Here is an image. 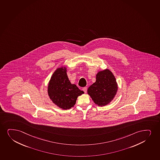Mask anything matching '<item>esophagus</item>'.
Instances as JSON below:
<instances>
[{
  "label": "esophagus",
  "instance_id": "obj_1",
  "mask_svg": "<svg viewBox=\"0 0 160 160\" xmlns=\"http://www.w3.org/2000/svg\"><path fill=\"white\" fill-rule=\"evenodd\" d=\"M87 87H83V88H82V91H83L85 93L87 92Z\"/></svg>",
  "mask_w": 160,
  "mask_h": 160
}]
</instances>
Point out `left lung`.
I'll list each match as a JSON object with an SVG mask.
<instances>
[{
  "instance_id": "8db88e82",
  "label": "left lung",
  "mask_w": 160,
  "mask_h": 160,
  "mask_svg": "<svg viewBox=\"0 0 160 160\" xmlns=\"http://www.w3.org/2000/svg\"><path fill=\"white\" fill-rule=\"evenodd\" d=\"M118 89L114 75L111 71L106 69L97 73L96 81L89 87L87 93L96 105L105 106L114 99Z\"/></svg>"
}]
</instances>
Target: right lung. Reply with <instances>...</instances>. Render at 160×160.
I'll return each instance as SVG.
<instances>
[{
	"mask_svg": "<svg viewBox=\"0 0 160 160\" xmlns=\"http://www.w3.org/2000/svg\"><path fill=\"white\" fill-rule=\"evenodd\" d=\"M66 67L55 70L48 86V94L52 102L62 109L71 108L75 105L78 97L83 94L82 91L72 84L67 77Z\"/></svg>",
	"mask_w": 160,
	"mask_h": 160,
	"instance_id": "right-lung-1",
	"label": "right lung"
}]
</instances>
